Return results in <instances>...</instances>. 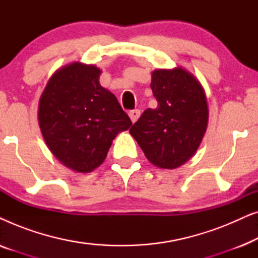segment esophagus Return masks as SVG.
I'll use <instances>...</instances> for the list:
<instances>
[{
	"label": "esophagus",
	"mask_w": 258,
	"mask_h": 258,
	"mask_svg": "<svg viewBox=\"0 0 258 258\" xmlns=\"http://www.w3.org/2000/svg\"><path fill=\"white\" fill-rule=\"evenodd\" d=\"M140 115H141V111L137 110V109H135V110L129 111V117H130V119H132L133 123H135L137 119H139Z\"/></svg>",
	"instance_id": "esophagus-1"
}]
</instances>
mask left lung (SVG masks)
Here are the masks:
<instances>
[{
    "label": "left lung",
    "instance_id": "left-lung-1",
    "mask_svg": "<svg viewBox=\"0 0 258 258\" xmlns=\"http://www.w3.org/2000/svg\"><path fill=\"white\" fill-rule=\"evenodd\" d=\"M150 87L158 107L147 109L129 133L151 164L176 169L195 155L206 135V91L182 67L154 70Z\"/></svg>",
    "mask_w": 258,
    "mask_h": 258
}]
</instances>
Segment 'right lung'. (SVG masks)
Segmentation results:
<instances>
[{"mask_svg":"<svg viewBox=\"0 0 258 258\" xmlns=\"http://www.w3.org/2000/svg\"><path fill=\"white\" fill-rule=\"evenodd\" d=\"M101 74L80 61L62 67L38 102V125L48 149L75 172L100 167L112 140L132 125L115 95L100 84Z\"/></svg>","mask_w":258,"mask_h":258,"instance_id":"obj_1","label":"right lung"}]
</instances>
